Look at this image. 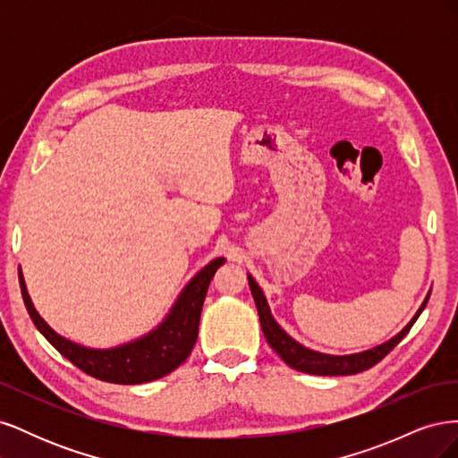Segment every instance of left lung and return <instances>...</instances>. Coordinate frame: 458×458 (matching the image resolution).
<instances>
[{"label":"left lung","mask_w":458,"mask_h":458,"mask_svg":"<svg viewBox=\"0 0 458 458\" xmlns=\"http://www.w3.org/2000/svg\"><path fill=\"white\" fill-rule=\"evenodd\" d=\"M248 284H250L252 296H254L256 308H258V315H259L261 330H263V335H266L267 344L276 353H279V357L288 367H293L300 372L318 374V377H345V374H357V372L367 370L372 365L382 361V359L407 336V332L411 330L414 321H417L419 315L424 311L428 298H429V293H428L419 311L414 313V317L407 323V327L401 332H397L394 338H390L380 345H374V348H370V350L359 352V353L330 355V353L310 350V348H306V345L296 342L290 335H286V330L275 321V317L271 315V310H269V303L266 300V294H263V290L254 281V276L250 273H248Z\"/></svg>","instance_id":"8db88e82"}]
</instances>
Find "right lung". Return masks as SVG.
Listing matches in <instances>:
<instances>
[{
	"label": "right lung",
	"instance_id": "obj_1",
	"mask_svg": "<svg viewBox=\"0 0 458 458\" xmlns=\"http://www.w3.org/2000/svg\"><path fill=\"white\" fill-rule=\"evenodd\" d=\"M224 263L225 258H214L185 284L162 323L148 330L147 335L114 345V348H88V345L61 336L36 311L21 267L19 283L24 306L36 328L68 361L88 372L89 377L105 382L145 384L170 374L191 355L199 336L200 311L208 286Z\"/></svg>",
	"mask_w": 458,
	"mask_h": 458
}]
</instances>
